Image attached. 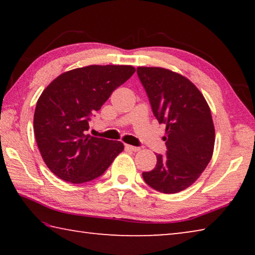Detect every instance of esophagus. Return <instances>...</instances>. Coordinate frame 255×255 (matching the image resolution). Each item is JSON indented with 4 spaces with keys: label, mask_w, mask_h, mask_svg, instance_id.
Here are the masks:
<instances>
[{
    "label": "esophagus",
    "mask_w": 255,
    "mask_h": 255,
    "mask_svg": "<svg viewBox=\"0 0 255 255\" xmlns=\"http://www.w3.org/2000/svg\"><path fill=\"white\" fill-rule=\"evenodd\" d=\"M125 148L127 150H132V152H138L140 148L139 147H136V146H131V145H128V144H125Z\"/></svg>",
    "instance_id": "34e87169"
}]
</instances>
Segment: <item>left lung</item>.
I'll return each mask as SVG.
<instances>
[{
	"label": "left lung",
	"instance_id": "8db88e82",
	"mask_svg": "<svg viewBox=\"0 0 255 255\" xmlns=\"http://www.w3.org/2000/svg\"><path fill=\"white\" fill-rule=\"evenodd\" d=\"M153 114L166 125V154H157L156 166L143 172L146 183L163 193L189 188L210 162L215 127L202 93L187 77L162 67H137Z\"/></svg>",
	"mask_w": 255,
	"mask_h": 255
}]
</instances>
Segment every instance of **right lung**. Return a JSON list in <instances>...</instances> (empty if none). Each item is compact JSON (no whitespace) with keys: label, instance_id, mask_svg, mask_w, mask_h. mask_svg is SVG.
Returning <instances> with one entry per match:
<instances>
[{"label":"right lung","instance_id":"1","mask_svg":"<svg viewBox=\"0 0 255 255\" xmlns=\"http://www.w3.org/2000/svg\"><path fill=\"white\" fill-rule=\"evenodd\" d=\"M130 65H90L60 74L37 101L33 130L48 169L66 182L105 173L124 150L118 140L86 135L89 122L111 93L135 73Z\"/></svg>","mask_w":255,"mask_h":255}]
</instances>
